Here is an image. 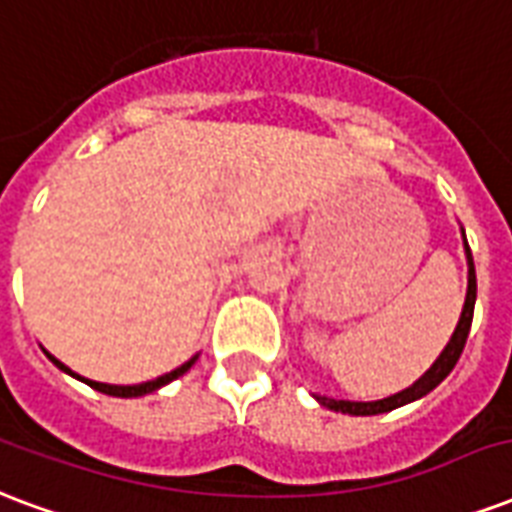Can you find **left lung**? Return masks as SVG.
<instances>
[{"label": "left lung", "mask_w": 512, "mask_h": 512, "mask_svg": "<svg viewBox=\"0 0 512 512\" xmlns=\"http://www.w3.org/2000/svg\"><path fill=\"white\" fill-rule=\"evenodd\" d=\"M461 240H464V256H467V297H464V307H461L459 324L453 329L451 340L445 345L440 356L434 359V364L429 370L421 375V378L407 386L405 391L399 394H391L386 399H375V402H351V399H332V397H321V394H313L318 405L329 407L334 413H345V416H378V413H388V410H397L402 405H410L416 399L426 397L429 391L440 386L451 370L456 367L461 351H464V343H467V334H470L472 326V313H475V297H478V280H475V264H472V253L470 245H467V237H464V226H461Z\"/></svg>", "instance_id": "obj_1"}]
</instances>
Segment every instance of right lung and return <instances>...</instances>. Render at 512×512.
I'll return each instance as SVG.
<instances>
[{
    "mask_svg": "<svg viewBox=\"0 0 512 512\" xmlns=\"http://www.w3.org/2000/svg\"><path fill=\"white\" fill-rule=\"evenodd\" d=\"M42 353H45V356H48V359H51L53 364H56V367H59L61 372H67V375H72V378L83 380V383H86V386L94 388V391H102V394H107V397H124V399L145 397V394H153V391H159L161 386H167V383H172V380H178L180 375H186V372L191 370V367H194V361L199 359V353H197V356H191V359H188L186 364H180L178 370L167 372V375H161V378H156V380H148V383H137V386H110V383H96V380L80 378L78 372L69 370L67 364H61V361L56 359V356H51V353L45 351V348H42Z\"/></svg>",
    "mask_w": 512,
    "mask_h": 512,
    "instance_id": "right-lung-1",
    "label": "right lung"
}]
</instances>
